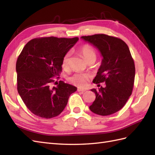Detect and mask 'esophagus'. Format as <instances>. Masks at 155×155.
<instances>
[{"instance_id":"34e87169","label":"esophagus","mask_w":155,"mask_h":155,"mask_svg":"<svg viewBox=\"0 0 155 155\" xmlns=\"http://www.w3.org/2000/svg\"><path fill=\"white\" fill-rule=\"evenodd\" d=\"M77 91L78 92H85V91H86V90H85V89H83V88H78Z\"/></svg>"}]
</instances>
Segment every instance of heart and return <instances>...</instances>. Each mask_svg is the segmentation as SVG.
<instances>
[{
	"label": "heart",
	"mask_w": 155,
	"mask_h": 155,
	"mask_svg": "<svg viewBox=\"0 0 155 155\" xmlns=\"http://www.w3.org/2000/svg\"><path fill=\"white\" fill-rule=\"evenodd\" d=\"M80 51L83 54L84 58L88 61L91 58H96L97 54L94 49L89 45H83L80 48ZM71 52H68L66 53L62 60V67L64 69H67L70 64ZM90 75L83 73V72H77L69 78L71 83L80 88H84L87 87L88 82L89 81Z\"/></svg>",
	"instance_id": "1"
}]
</instances>
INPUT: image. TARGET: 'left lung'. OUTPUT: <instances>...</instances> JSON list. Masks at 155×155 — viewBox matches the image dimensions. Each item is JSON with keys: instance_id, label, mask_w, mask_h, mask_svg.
<instances>
[{"instance_id": "1", "label": "left lung", "mask_w": 155, "mask_h": 155, "mask_svg": "<svg viewBox=\"0 0 155 155\" xmlns=\"http://www.w3.org/2000/svg\"><path fill=\"white\" fill-rule=\"evenodd\" d=\"M81 38L96 47L103 57L93 83H105L106 87L91 90L96 98L90 110L101 116L117 113L124 106L133 89L135 67L129 48L122 39L104 34Z\"/></svg>"}]
</instances>
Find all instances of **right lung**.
<instances>
[{
    "label": "right lung",
    "mask_w": 155,
    "mask_h": 155,
    "mask_svg": "<svg viewBox=\"0 0 155 155\" xmlns=\"http://www.w3.org/2000/svg\"><path fill=\"white\" fill-rule=\"evenodd\" d=\"M78 40V37L36 38L28 41L19 54L16 64L17 91L36 116H58L67 106L70 95L77 91V87L61 81L57 87H51V84L55 81L52 78H59L62 58Z\"/></svg>",
    "instance_id": "1"
}]
</instances>
